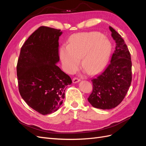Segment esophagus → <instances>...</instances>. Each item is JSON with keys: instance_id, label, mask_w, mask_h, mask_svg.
Returning <instances> with one entry per match:
<instances>
[{"instance_id": "34e87169", "label": "esophagus", "mask_w": 146, "mask_h": 146, "mask_svg": "<svg viewBox=\"0 0 146 146\" xmlns=\"http://www.w3.org/2000/svg\"><path fill=\"white\" fill-rule=\"evenodd\" d=\"M80 81V80L79 78H73V80H72V82L74 83H78V82H79Z\"/></svg>"}]
</instances>
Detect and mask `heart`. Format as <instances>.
Segmentation results:
<instances>
[{
	"mask_svg": "<svg viewBox=\"0 0 146 146\" xmlns=\"http://www.w3.org/2000/svg\"><path fill=\"white\" fill-rule=\"evenodd\" d=\"M112 49L111 42L99 32H83L72 35L69 44L61 46L60 56L68 73L78 69L81 58L82 66L91 74L102 71L107 66Z\"/></svg>",
	"mask_w": 146,
	"mask_h": 146,
	"instance_id": "heart-1",
	"label": "heart"
}]
</instances>
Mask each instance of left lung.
<instances>
[{"instance_id": "obj_1", "label": "left lung", "mask_w": 146, "mask_h": 146, "mask_svg": "<svg viewBox=\"0 0 146 146\" xmlns=\"http://www.w3.org/2000/svg\"><path fill=\"white\" fill-rule=\"evenodd\" d=\"M116 42L115 50L104 71L91 80L92 93L88 98L92 107L110 110L121 104L131 82V61L129 48L121 36L110 27Z\"/></svg>"}]
</instances>
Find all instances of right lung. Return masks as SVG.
Masks as SVG:
<instances>
[{"label":"right lung","mask_w":146,"mask_h":146,"mask_svg":"<svg viewBox=\"0 0 146 146\" xmlns=\"http://www.w3.org/2000/svg\"><path fill=\"white\" fill-rule=\"evenodd\" d=\"M61 30L42 26L22 46L17 64L19 93L27 104L43 115L57 111L71 85L70 77L56 65L60 61Z\"/></svg>","instance_id":"obj_1"}]
</instances>
